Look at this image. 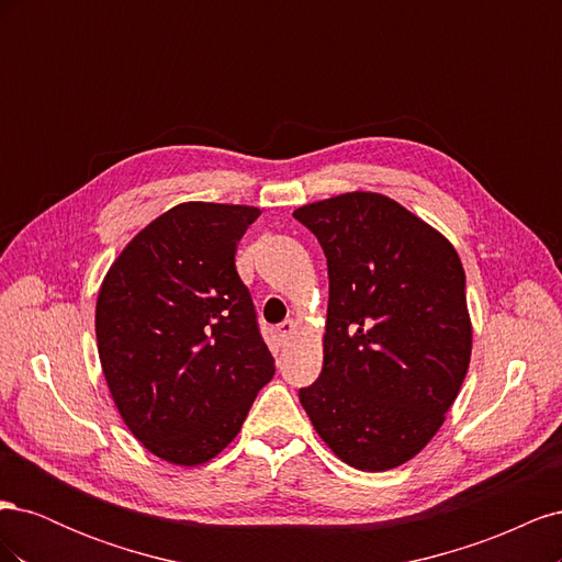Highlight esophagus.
<instances>
[{
  "label": "esophagus",
  "mask_w": 562,
  "mask_h": 562,
  "mask_svg": "<svg viewBox=\"0 0 562 562\" xmlns=\"http://www.w3.org/2000/svg\"><path fill=\"white\" fill-rule=\"evenodd\" d=\"M295 328H297V323L293 321V318H285L281 326L277 328V337H279V342L281 345H285L288 342V337H291L293 333H295Z\"/></svg>",
  "instance_id": "esophagus-1"
}]
</instances>
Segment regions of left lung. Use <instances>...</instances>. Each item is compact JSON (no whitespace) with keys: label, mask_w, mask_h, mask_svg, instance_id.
I'll return each instance as SVG.
<instances>
[{"label":"left lung","mask_w":562,"mask_h":562,"mask_svg":"<svg viewBox=\"0 0 562 562\" xmlns=\"http://www.w3.org/2000/svg\"><path fill=\"white\" fill-rule=\"evenodd\" d=\"M293 215L326 252L330 281L323 368L300 403L345 464L401 467L436 436L467 378L464 267L443 234L378 192Z\"/></svg>","instance_id":"obj_1"}]
</instances>
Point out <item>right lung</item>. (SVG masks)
<instances>
[{"instance_id": "obj_1", "label": "right lung", "mask_w": 562, "mask_h": 562, "mask_svg": "<svg viewBox=\"0 0 562 562\" xmlns=\"http://www.w3.org/2000/svg\"><path fill=\"white\" fill-rule=\"evenodd\" d=\"M260 209L178 203L133 236L95 302L98 356L119 415L178 467L223 452L274 359L258 328L236 244Z\"/></svg>"}]
</instances>
